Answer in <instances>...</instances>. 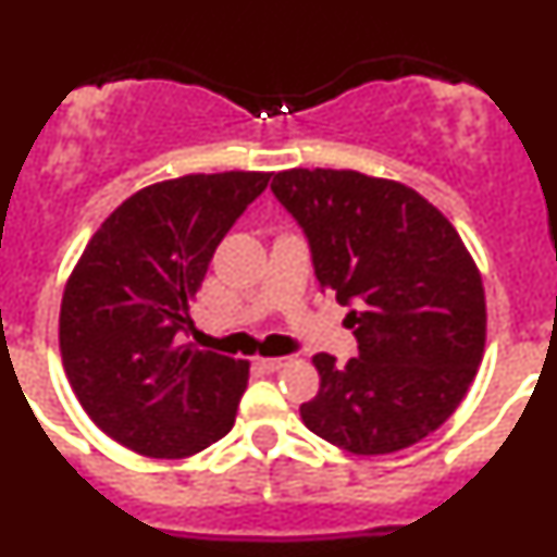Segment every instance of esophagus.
<instances>
[{
  "mask_svg": "<svg viewBox=\"0 0 557 557\" xmlns=\"http://www.w3.org/2000/svg\"><path fill=\"white\" fill-rule=\"evenodd\" d=\"M259 366L264 368V371H282L284 366H287V357H262L259 359Z\"/></svg>",
  "mask_w": 557,
  "mask_h": 557,
  "instance_id": "34e87169",
  "label": "esophagus"
}]
</instances>
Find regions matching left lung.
Instances as JSON below:
<instances>
[{
  "label": "left lung",
  "mask_w": 557,
  "mask_h": 557,
  "mask_svg": "<svg viewBox=\"0 0 557 557\" xmlns=\"http://www.w3.org/2000/svg\"><path fill=\"white\" fill-rule=\"evenodd\" d=\"M312 248L359 357L314 354L307 430L351 455H393L460 407L485 351L482 275L455 225L416 189L354 170H284L270 184Z\"/></svg>",
  "instance_id": "8db88e82"
}]
</instances>
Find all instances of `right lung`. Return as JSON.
Listing matches in <instances>:
<instances>
[{"instance_id":"add662e5","label":"right lung","mask_w":557,"mask_h":557,"mask_svg":"<svg viewBox=\"0 0 557 557\" xmlns=\"http://www.w3.org/2000/svg\"><path fill=\"white\" fill-rule=\"evenodd\" d=\"M270 172L139 189L88 239L61 301V357L88 418L145 457H191L234 426L245 359L184 343L211 256Z\"/></svg>"}]
</instances>
